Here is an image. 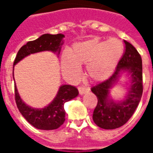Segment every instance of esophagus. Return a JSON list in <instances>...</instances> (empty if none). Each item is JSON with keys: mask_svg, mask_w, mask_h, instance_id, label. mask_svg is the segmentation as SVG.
Instances as JSON below:
<instances>
[{"mask_svg": "<svg viewBox=\"0 0 153 153\" xmlns=\"http://www.w3.org/2000/svg\"><path fill=\"white\" fill-rule=\"evenodd\" d=\"M89 91V88H86V87H79V92L80 95L85 94V93H88Z\"/></svg>", "mask_w": 153, "mask_h": 153, "instance_id": "1", "label": "esophagus"}]
</instances>
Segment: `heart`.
Listing matches in <instances>:
<instances>
[{
  "label": "heart",
  "mask_w": 153,
  "mask_h": 153,
  "mask_svg": "<svg viewBox=\"0 0 153 153\" xmlns=\"http://www.w3.org/2000/svg\"><path fill=\"white\" fill-rule=\"evenodd\" d=\"M124 45L116 38L100 41L97 38L78 42L70 54L62 55L61 63L65 72L77 74L79 66L86 65V74L93 81H103L109 78L121 59Z\"/></svg>",
  "instance_id": "heart-1"
}]
</instances>
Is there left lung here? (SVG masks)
<instances>
[{"label":"left lung","instance_id":"obj_1","mask_svg":"<svg viewBox=\"0 0 153 153\" xmlns=\"http://www.w3.org/2000/svg\"><path fill=\"white\" fill-rule=\"evenodd\" d=\"M124 42L125 51L114 74L91 89L97 97L93 120L98 127L104 129H114L125 125L134 113L143 94L141 56L131 43L127 41ZM124 73L130 82L128 92L123 100L114 101L110 98L109 91Z\"/></svg>","mask_w":153,"mask_h":153}]
</instances>
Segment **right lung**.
Returning <instances> with one entry per match:
<instances>
[{
	"label": "right lung",
	"instance_id": "right-lung-1",
	"mask_svg": "<svg viewBox=\"0 0 153 153\" xmlns=\"http://www.w3.org/2000/svg\"><path fill=\"white\" fill-rule=\"evenodd\" d=\"M64 38L65 35L61 33L55 35L46 33L42 35L36 40L28 42L27 44L24 45L19 50L14 61L13 70L16 64L31 54L50 51L59 55L63 44ZM78 95L79 91L75 87L64 84L60 87L55 98L49 105L44 108H33L23 102L15 84V102L19 112L30 125L38 129L43 130L56 129L63 125L65 120V111L64 105L66 102L76 97Z\"/></svg>",
	"mask_w": 153,
	"mask_h": 153
}]
</instances>
